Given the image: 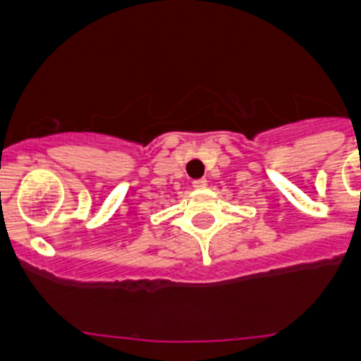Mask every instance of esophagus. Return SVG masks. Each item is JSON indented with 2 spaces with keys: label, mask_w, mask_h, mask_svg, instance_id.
Instances as JSON below:
<instances>
[{
  "label": "esophagus",
  "mask_w": 361,
  "mask_h": 361,
  "mask_svg": "<svg viewBox=\"0 0 361 361\" xmlns=\"http://www.w3.org/2000/svg\"><path fill=\"white\" fill-rule=\"evenodd\" d=\"M192 187H194V188H204V187H207V180H204V178L194 180V181H192Z\"/></svg>",
  "instance_id": "34e87169"
}]
</instances>
